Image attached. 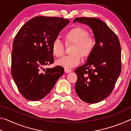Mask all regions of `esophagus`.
<instances>
[{
  "mask_svg": "<svg viewBox=\"0 0 131 131\" xmlns=\"http://www.w3.org/2000/svg\"><path fill=\"white\" fill-rule=\"evenodd\" d=\"M72 71V70L71 69L69 68H65V72L66 73H69L71 72Z\"/></svg>",
  "mask_w": 131,
  "mask_h": 131,
  "instance_id": "1",
  "label": "esophagus"
}]
</instances>
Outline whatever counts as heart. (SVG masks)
Masks as SVG:
<instances>
[{"label":"heart","mask_w":131,"mask_h":131,"mask_svg":"<svg viewBox=\"0 0 131 131\" xmlns=\"http://www.w3.org/2000/svg\"><path fill=\"white\" fill-rule=\"evenodd\" d=\"M66 45L73 44L72 55L65 56L57 61L58 65L66 68H72L80 63L81 56L85 58L91 54L95 46V39L91 35L88 34L87 30L80 26H74L70 29L63 36ZM65 47L63 43L55 39L51 45L52 54L57 58L63 56Z\"/></svg>","instance_id":"heart-1"}]
</instances>
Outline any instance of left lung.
Wrapping results in <instances>:
<instances>
[{
    "label": "left lung",
    "instance_id": "obj_1",
    "mask_svg": "<svg viewBox=\"0 0 131 131\" xmlns=\"http://www.w3.org/2000/svg\"><path fill=\"white\" fill-rule=\"evenodd\" d=\"M75 22L90 26L96 41L87 62L74 70L75 90L85 102H99L111 94L121 73L120 43L116 34L101 19L78 17Z\"/></svg>",
    "mask_w": 131,
    "mask_h": 131
}]
</instances>
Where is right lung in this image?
<instances>
[{"label":"right lung","mask_w":131,"mask_h":131,"mask_svg":"<svg viewBox=\"0 0 131 131\" xmlns=\"http://www.w3.org/2000/svg\"><path fill=\"white\" fill-rule=\"evenodd\" d=\"M69 23L61 17L39 16L28 21L15 36L12 54V74L18 90L25 99L36 101L45 97L64 73L54 63L52 42Z\"/></svg>","instance_id":"right-lung-1"}]
</instances>
